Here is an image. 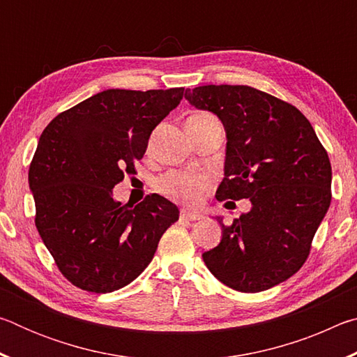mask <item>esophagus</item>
<instances>
[{"instance_id":"1","label":"esophagus","mask_w":357,"mask_h":357,"mask_svg":"<svg viewBox=\"0 0 357 357\" xmlns=\"http://www.w3.org/2000/svg\"><path fill=\"white\" fill-rule=\"evenodd\" d=\"M200 213H195V211H189V209H183L181 211V219L185 220H200L202 219Z\"/></svg>"}]
</instances>
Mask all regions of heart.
Masks as SVG:
<instances>
[{"instance_id": "obj_1", "label": "heart", "mask_w": 357, "mask_h": 357, "mask_svg": "<svg viewBox=\"0 0 357 357\" xmlns=\"http://www.w3.org/2000/svg\"><path fill=\"white\" fill-rule=\"evenodd\" d=\"M192 118H209V114L198 113ZM209 179L202 174H190L184 172H172L162 176L157 183L159 190L164 195L178 202L197 203L203 197V192L208 189Z\"/></svg>"}]
</instances>
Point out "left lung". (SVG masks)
Listing matches in <instances>:
<instances>
[{
    "label": "left lung",
    "instance_id": "left-lung-1",
    "mask_svg": "<svg viewBox=\"0 0 357 357\" xmlns=\"http://www.w3.org/2000/svg\"><path fill=\"white\" fill-rule=\"evenodd\" d=\"M197 110L214 113L227 149L217 200L249 198V213L229 227L215 215L222 239L203 261L223 285L258 293L298 273L331 204L328 153L304 114L243 84L185 89Z\"/></svg>",
    "mask_w": 357,
    "mask_h": 357
}]
</instances>
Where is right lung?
Masks as SVG:
<instances>
[{
    "label": "right lung",
    "mask_w": 357,
    "mask_h": 357,
    "mask_svg": "<svg viewBox=\"0 0 357 357\" xmlns=\"http://www.w3.org/2000/svg\"><path fill=\"white\" fill-rule=\"evenodd\" d=\"M183 96L184 88L107 89L59 113L42 132L28 173L36 227L75 287L112 293L129 285L179 219L176 204L157 193L129 208L114 200L113 189L135 173L151 132Z\"/></svg>",
    "instance_id": "1"
}]
</instances>
